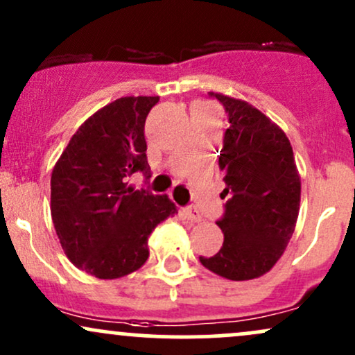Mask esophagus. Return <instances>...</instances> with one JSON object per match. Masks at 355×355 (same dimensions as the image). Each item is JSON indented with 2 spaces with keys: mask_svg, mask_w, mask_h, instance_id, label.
I'll use <instances>...</instances> for the list:
<instances>
[{
  "mask_svg": "<svg viewBox=\"0 0 355 355\" xmlns=\"http://www.w3.org/2000/svg\"><path fill=\"white\" fill-rule=\"evenodd\" d=\"M182 215H183V217H185L187 220H190L191 223L202 222L200 211H198L197 209H193V207H187V209H182Z\"/></svg>",
  "mask_w": 355,
  "mask_h": 355,
  "instance_id": "1",
  "label": "esophagus"
}]
</instances>
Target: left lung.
<instances>
[{"instance_id": "1", "label": "left lung", "mask_w": 355, "mask_h": 355, "mask_svg": "<svg viewBox=\"0 0 355 355\" xmlns=\"http://www.w3.org/2000/svg\"><path fill=\"white\" fill-rule=\"evenodd\" d=\"M225 108V130L218 157L229 197L217 225L223 243L202 266L229 280L267 274L287 248L300 207V175L287 135L247 101L210 92Z\"/></svg>"}]
</instances>
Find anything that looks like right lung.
<instances>
[{
  "mask_svg": "<svg viewBox=\"0 0 355 355\" xmlns=\"http://www.w3.org/2000/svg\"><path fill=\"white\" fill-rule=\"evenodd\" d=\"M160 96H123L93 113L76 130L51 172V218L71 263L113 280L148 259L155 227L177 214L166 195L128 187L148 178L145 120Z\"/></svg>",
  "mask_w": 355,
  "mask_h": 355,
  "instance_id": "add662e5",
  "label": "right lung"
}]
</instances>
